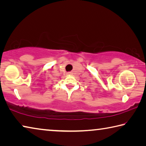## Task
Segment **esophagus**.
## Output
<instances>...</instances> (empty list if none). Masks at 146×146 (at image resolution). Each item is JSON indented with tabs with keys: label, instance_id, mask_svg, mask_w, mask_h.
Listing matches in <instances>:
<instances>
[{
	"label": "esophagus",
	"instance_id": "esophagus-1",
	"mask_svg": "<svg viewBox=\"0 0 146 146\" xmlns=\"http://www.w3.org/2000/svg\"><path fill=\"white\" fill-rule=\"evenodd\" d=\"M71 74V73H68V75H70Z\"/></svg>",
	"mask_w": 146,
	"mask_h": 146
}]
</instances>
